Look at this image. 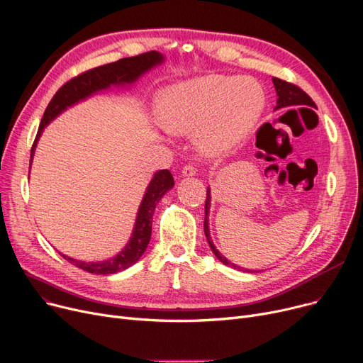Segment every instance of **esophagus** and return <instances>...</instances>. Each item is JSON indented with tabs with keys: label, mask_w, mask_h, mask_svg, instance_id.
<instances>
[{
	"label": "esophagus",
	"mask_w": 363,
	"mask_h": 363,
	"mask_svg": "<svg viewBox=\"0 0 363 363\" xmlns=\"http://www.w3.org/2000/svg\"><path fill=\"white\" fill-rule=\"evenodd\" d=\"M196 175V167L193 164H185L182 167V177H194Z\"/></svg>",
	"instance_id": "34e87169"
}]
</instances>
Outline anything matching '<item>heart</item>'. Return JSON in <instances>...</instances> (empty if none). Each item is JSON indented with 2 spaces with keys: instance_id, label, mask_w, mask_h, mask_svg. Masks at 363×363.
I'll list each match as a JSON object with an SVG mask.
<instances>
[{
  "instance_id": "1",
  "label": "heart",
  "mask_w": 363,
  "mask_h": 363,
  "mask_svg": "<svg viewBox=\"0 0 363 363\" xmlns=\"http://www.w3.org/2000/svg\"><path fill=\"white\" fill-rule=\"evenodd\" d=\"M264 92L252 78L206 74L164 88L156 118L170 133L196 130V143L207 156L238 145L260 119Z\"/></svg>"
}]
</instances>
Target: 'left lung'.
<instances>
[{"label": "left lung", "mask_w": 363, "mask_h": 363, "mask_svg": "<svg viewBox=\"0 0 363 363\" xmlns=\"http://www.w3.org/2000/svg\"><path fill=\"white\" fill-rule=\"evenodd\" d=\"M272 82H274V86L277 89V107L275 108H285V107H293V106H306V107H315L316 108V104L313 103V100L309 97V95L304 92L301 88H298L297 85L291 84V82H287V81H282V79H278V78H272ZM208 208H211V191L207 189V194H206V206H204V234H206V238H207V242L208 245H211L212 252L215 253V256L223 263V264H228V266H233V268L235 269H241L240 266L228 262L218 250L216 247L211 238V233H208ZM247 271V269H244ZM247 272H252V271H247Z\"/></svg>", "instance_id": "obj_1"}]
</instances>
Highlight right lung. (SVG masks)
<instances>
[{
    "label": "right lung",
    "instance_id": "obj_1",
    "mask_svg": "<svg viewBox=\"0 0 363 363\" xmlns=\"http://www.w3.org/2000/svg\"><path fill=\"white\" fill-rule=\"evenodd\" d=\"M162 62H163V55L160 52L148 51L140 55L126 57V59H121L114 63L89 69L78 76H74V78H72L70 81H67L59 91L54 94V97L51 99V101L48 103L44 111L40 129H38V133L30 150V162L33 157L36 141L40 138L43 129L57 116V114H60L69 106L78 103L79 100L89 97L91 94L108 88L110 85L129 84V82L137 81L143 73H145L151 67H155L156 65H160ZM174 184H175L174 177H172V174L167 169L156 172L155 178L151 179L150 185L147 186V191L141 201L132 237L128 245L116 257H111L110 260L97 262V263H86V262L72 259L65 255L62 256L69 263L74 264L76 268L84 269L95 275L116 274L129 268V266H132L133 263H137L138 259L144 255L151 238V222H152V213H155L156 204L169 191V189L174 186Z\"/></svg>",
    "mask_w": 363,
    "mask_h": 363
}]
</instances>
